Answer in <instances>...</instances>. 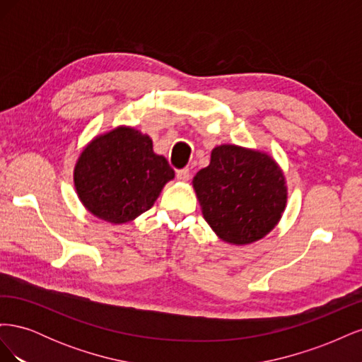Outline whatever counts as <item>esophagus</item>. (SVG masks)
Instances as JSON below:
<instances>
[{
    "label": "esophagus",
    "mask_w": 362,
    "mask_h": 362,
    "mask_svg": "<svg viewBox=\"0 0 362 362\" xmlns=\"http://www.w3.org/2000/svg\"><path fill=\"white\" fill-rule=\"evenodd\" d=\"M177 178L181 182H187L190 180V170L189 169H181L177 172Z\"/></svg>",
    "instance_id": "34e87169"
}]
</instances>
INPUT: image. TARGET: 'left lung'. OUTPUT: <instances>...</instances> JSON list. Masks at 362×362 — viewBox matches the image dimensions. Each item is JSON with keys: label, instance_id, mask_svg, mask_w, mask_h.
<instances>
[{"label": "left lung", "instance_id": "8db88e82", "mask_svg": "<svg viewBox=\"0 0 362 362\" xmlns=\"http://www.w3.org/2000/svg\"><path fill=\"white\" fill-rule=\"evenodd\" d=\"M202 216L225 243L245 246L264 238L286 211L288 187L270 154L238 145H218L210 164L192 181Z\"/></svg>", "mask_w": 362, "mask_h": 362}]
</instances>
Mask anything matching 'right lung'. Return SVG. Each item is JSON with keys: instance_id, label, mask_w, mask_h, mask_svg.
Listing matches in <instances>:
<instances>
[{"instance_id": "right-lung-1", "label": "right lung", "mask_w": 362, "mask_h": 362, "mask_svg": "<svg viewBox=\"0 0 362 362\" xmlns=\"http://www.w3.org/2000/svg\"><path fill=\"white\" fill-rule=\"evenodd\" d=\"M175 178L168 160L154 152L152 139L119 125L95 136L74 166V185L84 208L112 225L133 222L154 205Z\"/></svg>"}]
</instances>
